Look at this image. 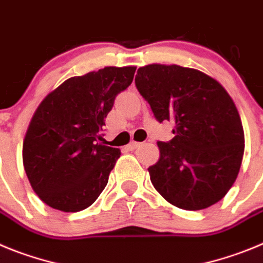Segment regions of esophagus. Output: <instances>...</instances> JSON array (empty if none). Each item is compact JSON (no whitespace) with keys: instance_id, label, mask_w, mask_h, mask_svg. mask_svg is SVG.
I'll return each mask as SVG.
<instances>
[{"instance_id":"obj_1","label":"esophagus","mask_w":263,"mask_h":263,"mask_svg":"<svg viewBox=\"0 0 263 263\" xmlns=\"http://www.w3.org/2000/svg\"><path fill=\"white\" fill-rule=\"evenodd\" d=\"M140 145H141V143H137V141H132V143H129L128 145H127V149H129V151H134V149L139 148Z\"/></svg>"}]
</instances>
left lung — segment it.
Wrapping results in <instances>:
<instances>
[{
	"label": "left lung",
	"mask_w": 263,
	"mask_h": 263,
	"mask_svg": "<svg viewBox=\"0 0 263 263\" xmlns=\"http://www.w3.org/2000/svg\"><path fill=\"white\" fill-rule=\"evenodd\" d=\"M137 90L158 122L174 123V137L158 141L151 182L176 207L198 211L223 199L242 162L245 137L235 102L200 70L149 64L137 69Z\"/></svg>",
	"instance_id": "1"
}]
</instances>
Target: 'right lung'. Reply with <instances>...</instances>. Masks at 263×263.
Returning <instances> with one entry per match:
<instances>
[{
    "mask_svg": "<svg viewBox=\"0 0 263 263\" xmlns=\"http://www.w3.org/2000/svg\"><path fill=\"white\" fill-rule=\"evenodd\" d=\"M136 67H106L70 77L42 101L23 140V166L32 190L49 207L79 212L93 204L120 157L101 143L115 97Z\"/></svg>",
    "mask_w": 263,
    "mask_h": 263,
    "instance_id": "1",
    "label": "right lung"
}]
</instances>
